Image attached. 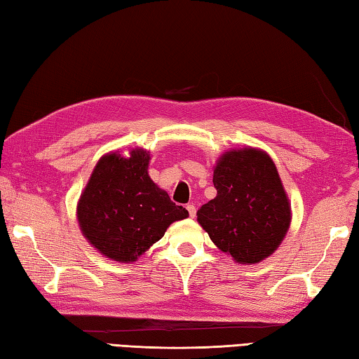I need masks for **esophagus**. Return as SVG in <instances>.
<instances>
[{
  "label": "esophagus",
  "mask_w": 359,
  "mask_h": 359,
  "mask_svg": "<svg viewBox=\"0 0 359 359\" xmlns=\"http://www.w3.org/2000/svg\"><path fill=\"white\" fill-rule=\"evenodd\" d=\"M187 210H188L189 217H194V216H196V205H193V203L187 205Z\"/></svg>",
  "instance_id": "1"
}]
</instances>
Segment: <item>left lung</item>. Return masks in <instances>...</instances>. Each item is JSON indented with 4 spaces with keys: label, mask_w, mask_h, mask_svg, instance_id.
<instances>
[{
    "label": "left lung",
    "mask_w": 359,
    "mask_h": 359,
    "mask_svg": "<svg viewBox=\"0 0 359 359\" xmlns=\"http://www.w3.org/2000/svg\"><path fill=\"white\" fill-rule=\"evenodd\" d=\"M216 197L197 220L216 245L239 264L269 257L292 220L288 197L273 160L253 148L230 151L215 168Z\"/></svg>",
    "instance_id": "obj_1"
}]
</instances>
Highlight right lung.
I'll use <instances>...</instances> for the list:
<instances>
[{
    "label": "right lung",
    "instance_id": "right-lung-1",
    "mask_svg": "<svg viewBox=\"0 0 359 359\" xmlns=\"http://www.w3.org/2000/svg\"><path fill=\"white\" fill-rule=\"evenodd\" d=\"M149 154H108L94 168L79 202V224L85 238L106 257L134 262L162 239L175 220L188 217L148 175Z\"/></svg>",
    "mask_w": 359,
    "mask_h": 359
}]
</instances>
